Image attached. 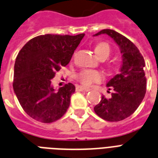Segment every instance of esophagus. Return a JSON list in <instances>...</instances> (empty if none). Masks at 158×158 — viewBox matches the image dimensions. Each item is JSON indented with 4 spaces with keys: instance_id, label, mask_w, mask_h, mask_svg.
<instances>
[{
    "instance_id": "esophagus-1",
    "label": "esophagus",
    "mask_w": 158,
    "mask_h": 158,
    "mask_svg": "<svg viewBox=\"0 0 158 158\" xmlns=\"http://www.w3.org/2000/svg\"><path fill=\"white\" fill-rule=\"evenodd\" d=\"M76 91L78 92H88L90 91V88H84V87H82V86H79L76 88Z\"/></svg>"
}]
</instances>
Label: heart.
Instances as JSON below:
<instances>
[{
    "mask_svg": "<svg viewBox=\"0 0 158 158\" xmlns=\"http://www.w3.org/2000/svg\"><path fill=\"white\" fill-rule=\"evenodd\" d=\"M95 52L98 57H106V58L109 57L110 53V47L107 43L98 44L95 48ZM103 75L101 73L98 72L97 70H83L78 76L79 81L85 86H89L93 83H98L102 79Z\"/></svg>",
    "mask_w": 158,
    "mask_h": 158,
    "instance_id": "1",
    "label": "heart"
}]
</instances>
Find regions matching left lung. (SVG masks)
Instances as JSON below:
<instances>
[{
    "label": "left lung",
    "instance_id": "obj_1",
    "mask_svg": "<svg viewBox=\"0 0 158 158\" xmlns=\"http://www.w3.org/2000/svg\"><path fill=\"white\" fill-rule=\"evenodd\" d=\"M101 34L108 35L114 40L119 47L123 61L118 74L106 83L109 90H114L111 97L102 96L94 111L104 120L118 122L132 114L145 96V62L136 46L123 35L114 30L104 29L93 36Z\"/></svg>",
    "mask_w": 158,
    "mask_h": 158
}]
</instances>
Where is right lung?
<instances>
[{
  "instance_id": "1",
  "label": "right lung",
  "mask_w": 158,
  "mask_h": 158,
  "mask_svg": "<svg viewBox=\"0 0 158 158\" xmlns=\"http://www.w3.org/2000/svg\"><path fill=\"white\" fill-rule=\"evenodd\" d=\"M84 35H39L19 52L13 88L22 108L35 120L50 123L61 118L69 108L75 87L69 83L56 91L51 79L70 62Z\"/></svg>"
}]
</instances>
